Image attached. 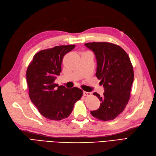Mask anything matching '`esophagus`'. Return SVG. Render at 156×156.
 <instances>
[{"label":"esophagus","mask_w":156,"mask_h":156,"mask_svg":"<svg viewBox=\"0 0 156 156\" xmlns=\"http://www.w3.org/2000/svg\"><path fill=\"white\" fill-rule=\"evenodd\" d=\"M83 95L84 96H90V95H91V93L87 92H83Z\"/></svg>","instance_id":"obj_1"}]
</instances>
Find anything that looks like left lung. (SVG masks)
<instances>
[{
	"label": "left lung",
	"instance_id": "left-lung-1",
	"mask_svg": "<svg viewBox=\"0 0 156 156\" xmlns=\"http://www.w3.org/2000/svg\"><path fill=\"white\" fill-rule=\"evenodd\" d=\"M84 45L95 53L96 77L101 80L103 96L94 92L101 101L100 107L91 114L102 121L114 119L124 110L130 99L133 81V69L126 52L110 42H89Z\"/></svg>",
	"mask_w": 156,
	"mask_h": 156
}]
</instances>
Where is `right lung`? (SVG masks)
I'll use <instances>...</instances> for the list:
<instances>
[{"label": "right lung", "mask_w": 156, "mask_h": 156, "mask_svg": "<svg viewBox=\"0 0 156 156\" xmlns=\"http://www.w3.org/2000/svg\"><path fill=\"white\" fill-rule=\"evenodd\" d=\"M75 46H57L41 50L34 56L27 69L30 98L46 119L59 121L68 117L83 96V90L77 87L68 89L55 83L61 72L64 56Z\"/></svg>", "instance_id": "add662e5"}]
</instances>
